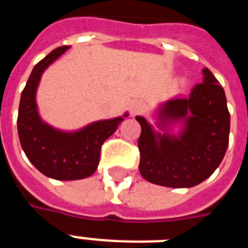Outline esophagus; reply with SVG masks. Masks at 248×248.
Segmentation results:
<instances>
[{
  "mask_svg": "<svg viewBox=\"0 0 248 248\" xmlns=\"http://www.w3.org/2000/svg\"><path fill=\"white\" fill-rule=\"evenodd\" d=\"M144 112V105L140 104V103H135L132 105L131 108V114L132 116H136V114H140V113Z\"/></svg>",
  "mask_w": 248,
  "mask_h": 248,
  "instance_id": "obj_1",
  "label": "esophagus"
}]
</instances>
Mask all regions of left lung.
Segmentation results:
<instances>
[{
	"label": "left lung",
	"mask_w": 248,
	"mask_h": 248,
	"mask_svg": "<svg viewBox=\"0 0 248 248\" xmlns=\"http://www.w3.org/2000/svg\"><path fill=\"white\" fill-rule=\"evenodd\" d=\"M202 73L203 82L194 86L189 97H173L159 112L163 124L185 120L177 138L155 134L145 118L136 117L141 126L139 171L149 183L190 188L211 176L223 161L231 130L227 97L208 68Z\"/></svg>",
	"instance_id": "left-lung-1"
}]
</instances>
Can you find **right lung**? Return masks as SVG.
<instances>
[{"mask_svg": "<svg viewBox=\"0 0 248 248\" xmlns=\"http://www.w3.org/2000/svg\"><path fill=\"white\" fill-rule=\"evenodd\" d=\"M68 48L52 50L34 65L21 93L17 114V134L25 155L40 172L56 180L91 176L99 165L101 145L124 121L122 117L97 121L76 132H62L41 121L36 104L41 75Z\"/></svg>", "mask_w": 248, "mask_h": 248, "instance_id": "obj_1", "label": "right lung"}]
</instances>
